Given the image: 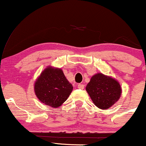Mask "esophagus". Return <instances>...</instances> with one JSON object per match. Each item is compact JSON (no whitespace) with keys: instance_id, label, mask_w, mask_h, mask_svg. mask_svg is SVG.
<instances>
[{"instance_id":"1","label":"esophagus","mask_w":146,"mask_h":146,"mask_svg":"<svg viewBox=\"0 0 146 146\" xmlns=\"http://www.w3.org/2000/svg\"><path fill=\"white\" fill-rule=\"evenodd\" d=\"M78 88L79 89H84V85L82 84H79L78 85Z\"/></svg>"}]
</instances>
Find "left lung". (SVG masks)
I'll return each instance as SVG.
<instances>
[{
    "mask_svg": "<svg viewBox=\"0 0 146 146\" xmlns=\"http://www.w3.org/2000/svg\"><path fill=\"white\" fill-rule=\"evenodd\" d=\"M86 90L94 104L100 109H108L118 101L121 93L119 84L102 73L93 75Z\"/></svg>",
    "mask_w": 146,
    "mask_h": 146,
    "instance_id": "8db88e82",
    "label": "left lung"
}]
</instances>
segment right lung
<instances>
[{
    "instance_id": "right-lung-1",
    "label": "right lung",
    "mask_w": 146,
    "mask_h": 146,
    "mask_svg": "<svg viewBox=\"0 0 146 146\" xmlns=\"http://www.w3.org/2000/svg\"><path fill=\"white\" fill-rule=\"evenodd\" d=\"M34 90L41 102L57 108L67 100L73 86L60 68L47 67L36 80Z\"/></svg>"
}]
</instances>
